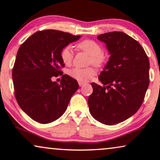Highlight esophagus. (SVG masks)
<instances>
[{
	"label": "esophagus",
	"instance_id": "obj_1",
	"mask_svg": "<svg viewBox=\"0 0 160 160\" xmlns=\"http://www.w3.org/2000/svg\"><path fill=\"white\" fill-rule=\"evenodd\" d=\"M78 84H79L80 87H82L83 85H84V83L82 82H78Z\"/></svg>",
	"mask_w": 160,
	"mask_h": 160
}]
</instances>
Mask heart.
<instances>
[{
	"label": "heart",
	"instance_id": "b5f03b06",
	"mask_svg": "<svg viewBox=\"0 0 160 160\" xmlns=\"http://www.w3.org/2000/svg\"><path fill=\"white\" fill-rule=\"evenodd\" d=\"M78 49L82 51L90 56L89 64H93L98 67H102L106 63L107 57L103 53L102 47L99 43L91 39H86L76 45ZM61 60L66 66H70L73 62L74 53L71 46L64 47L60 51ZM96 74V69L93 67L87 68L75 67L69 71V75L79 82H88Z\"/></svg>",
	"mask_w": 160,
	"mask_h": 160
}]
</instances>
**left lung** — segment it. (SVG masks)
Listing matches in <instances>:
<instances>
[{
    "label": "left lung",
    "instance_id": "obj_1",
    "mask_svg": "<svg viewBox=\"0 0 160 160\" xmlns=\"http://www.w3.org/2000/svg\"><path fill=\"white\" fill-rule=\"evenodd\" d=\"M107 44L109 60L100 73L104 85L92 82L88 99L91 115L107 125L120 123L134 115L143 102L149 84L148 58L137 40L121 32L98 36Z\"/></svg>",
    "mask_w": 160,
    "mask_h": 160
}]
</instances>
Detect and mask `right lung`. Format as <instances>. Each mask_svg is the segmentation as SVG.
Returning a JSON list of instances; mask_svg holds the SVG:
<instances>
[{
    "label": "right lung",
    "instance_id": "1",
    "mask_svg": "<svg viewBox=\"0 0 160 160\" xmlns=\"http://www.w3.org/2000/svg\"><path fill=\"white\" fill-rule=\"evenodd\" d=\"M80 36L45 29L33 33L19 47L12 69L14 95L20 107L42 124L56 120L65 112L79 85L61 70L60 51ZM62 75L60 84L51 78Z\"/></svg>",
    "mask_w": 160,
    "mask_h": 160
}]
</instances>
